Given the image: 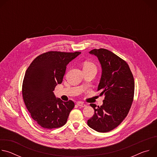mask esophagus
I'll return each mask as SVG.
<instances>
[{"label":"esophagus","instance_id":"obj_1","mask_svg":"<svg viewBox=\"0 0 157 157\" xmlns=\"http://www.w3.org/2000/svg\"><path fill=\"white\" fill-rule=\"evenodd\" d=\"M77 105H78V106L81 107H84L86 106V105L85 104H84L83 102H78L77 103Z\"/></svg>","mask_w":157,"mask_h":157}]
</instances>
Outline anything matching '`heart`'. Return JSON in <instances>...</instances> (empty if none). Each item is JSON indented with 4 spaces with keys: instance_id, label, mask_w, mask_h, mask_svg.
I'll list each match as a JSON object with an SVG mask.
<instances>
[{
    "instance_id": "obj_1",
    "label": "heart",
    "mask_w": 157,
    "mask_h": 157,
    "mask_svg": "<svg viewBox=\"0 0 157 157\" xmlns=\"http://www.w3.org/2000/svg\"><path fill=\"white\" fill-rule=\"evenodd\" d=\"M91 68L96 69V65L91 61H85L83 64V69H91Z\"/></svg>"
}]
</instances>
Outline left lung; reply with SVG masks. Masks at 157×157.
<instances>
[{"label":"left lung","mask_w":157,"mask_h":157,"mask_svg":"<svg viewBox=\"0 0 157 157\" xmlns=\"http://www.w3.org/2000/svg\"><path fill=\"white\" fill-rule=\"evenodd\" d=\"M101 64L102 75L98 91L104 96L103 104L90 105L94 114L87 121L89 127L99 132H107L117 127L127 117L134 96L135 82L128 64L110 51L94 49Z\"/></svg>","instance_id":"obj_1"}]
</instances>
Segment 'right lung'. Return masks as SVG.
I'll return each mask as SVG.
<instances>
[{
    "label": "right lung",
    "instance_id": "obj_1",
    "mask_svg": "<svg viewBox=\"0 0 157 157\" xmlns=\"http://www.w3.org/2000/svg\"><path fill=\"white\" fill-rule=\"evenodd\" d=\"M81 52H48L38 56L27 68L22 96L32 118L44 128L63 126L75 107L73 101L56 98L53 91L63 81L66 66Z\"/></svg>",
    "mask_w": 157,
    "mask_h": 157
}]
</instances>
